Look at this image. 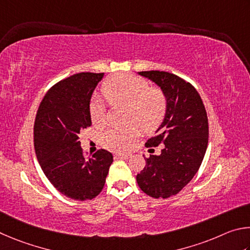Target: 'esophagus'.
Segmentation results:
<instances>
[{
    "mask_svg": "<svg viewBox=\"0 0 250 250\" xmlns=\"http://www.w3.org/2000/svg\"><path fill=\"white\" fill-rule=\"evenodd\" d=\"M132 157V155L129 154H120V155H115V158H120V159H128Z\"/></svg>",
    "mask_w": 250,
    "mask_h": 250,
    "instance_id": "1",
    "label": "esophagus"
}]
</instances>
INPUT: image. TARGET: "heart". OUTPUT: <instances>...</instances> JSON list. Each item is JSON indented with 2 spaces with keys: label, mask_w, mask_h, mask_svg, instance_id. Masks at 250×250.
Masks as SVG:
<instances>
[{
  "label": "heart",
  "mask_w": 250,
  "mask_h": 250,
  "mask_svg": "<svg viewBox=\"0 0 250 250\" xmlns=\"http://www.w3.org/2000/svg\"><path fill=\"white\" fill-rule=\"evenodd\" d=\"M102 93L112 106H126V123L137 125L145 133L158 128L167 112L165 92L158 86H149L145 79L133 74H115L107 78L102 85ZM89 114L95 127H103L106 123V108L102 100H91ZM135 125L105 130L102 135L103 146L116 152L128 150L138 136Z\"/></svg>",
  "instance_id": "obj_1"
}]
</instances>
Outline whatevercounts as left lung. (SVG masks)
<instances>
[{
  "label": "left lung",
  "mask_w": 250,
  "mask_h": 250,
  "mask_svg": "<svg viewBox=\"0 0 250 250\" xmlns=\"http://www.w3.org/2000/svg\"><path fill=\"white\" fill-rule=\"evenodd\" d=\"M157 83L167 96V112L157 135L146 147L165 144L159 156L145 158L136 180L151 198L167 199L179 193L198 172L208 143V122L195 87L176 74L151 70L139 72Z\"/></svg>",
  "instance_id": "8db88e82"
}]
</instances>
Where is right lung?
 <instances>
[{"label": "right lung", "instance_id": "1", "mask_svg": "<svg viewBox=\"0 0 250 250\" xmlns=\"http://www.w3.org/2000/svg\"><path fill=\"white\" fill-rule=\"evenodd\" d=\"M104 73L80 72L52 85L35 118L37 160L60 193L77 201L94 199L105 185L113 155L99 149L85 157L79 136L91 126L89 104Z\"/></svg>", "mask_w": 250, "mask_h": 250}]
</instances>
